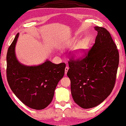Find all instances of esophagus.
Returning <instances> with one entry per match:
<instances>
[{"mask_svg":"<svg viewBox=\"0 0 126 126\" xmlns=\"http://www.w3.org/2000/svg\"><path fill=\"white\" fill-rule=\"evenodd\" d=\"M68 69H69V68H68V67H66L65 68V75H66L67 74V71H68Z\"/></svg>","mask_w":126,"mask_h":126,"instance_id":"esophagus-1","label":"esophagus"}]
</instances>
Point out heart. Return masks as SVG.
I'll use <instances>...</instances> for the list:
<instances>
[{
	"mask_svg": "<svg viewBox=\"0 0 126 126\" xmlns=\"http://www.w3.org/2000/svg\"><path fill=\"white\" fill-rule=\"evenodd\" d=\"M78 41L77 39H73V40L71 41V44L73 46H75L78 44ZM86 46H87V42H81L79 44L78 48H77V50L76 52H75V56L77 58H81L84 56V54H85V51Z\"/></svg>",
	"mask_w": 126,
	"mask_h": 126,
	"instance_id": "1",
	"label": "heart"
}]
</instances>
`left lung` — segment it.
I'll return each instance as SVG.
<instances>
[{"label":"left lung","mask_w":126,"mask_h":126,"mask_svg":"<svg viewBox=\"0 0 126 126\" xmlns=\"http://www.w3.org/2000/svg\"><path fill=\"white\" fill-rule=\"evenodd\" d=\"M97 35L85 57L68 61L67 76L76 104L90 109L102 103L115 85L119 55L111 35L104 28L95 27Z\"/></svg>","instance_id":"left-lung-1"}]
</instances>
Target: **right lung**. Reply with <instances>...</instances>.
I'll return each instance as SVG.
<instances>
[{
  "label": "right lung",
  "instance_id": "right-lung-1",
  "mask_svg": "<svg viewBox=\"0 0 126 126\" xmlns=\"http://www.w3.org/2000/svg\"><path fill=\"white\" fill-rule=\"evenodd\" d=\"M17 33L7 54V79L9 87L24 104L35 110H42L51 102L54 91L64 74L65 64H58L47 61L42 64H22L15 55Z\"/></svg>",
  "mask_w": 126,
  "mask_h": 126
}]
</instances>
